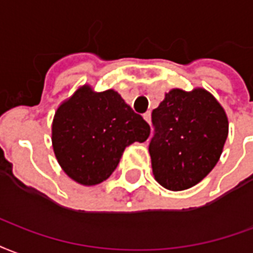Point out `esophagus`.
Returning <instances> with one entry per match:
<instances>
[{
	"label": "esophagus",
	"instance_id": "esophagus-1",
	"mask_svg": "<svg viewBox=\"0 0 253 253\" xmlns=\"http://www.w3.org/2000/svg\"><path fill=\"white\" fill-rule=\"evenodd\" d=\"M144 119H145V121L148 123V124H151V112H145Z\"/></svg>",
	"mask_w": 253,
	"mask_h": 253
}]
</instances>
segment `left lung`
<instances>
[{"instance_id":"1","label":"left lung","mask_w":253,"mask_h":253,"mask_svg":"<svg viewBox=\"0 0 253 253\" xmlns=\"http://www.w3.org/2000/svg\"><path fill=\"white\" fill-rule=\"evenodd\" d=\"M149 141L155 179L180 191L197 185L214 169L228 137L224 109L206 90L174 88L152 110Z\"/></svg>"}]
</instances>
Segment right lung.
I'll use <instances>...</instances> for the list:
<instances>
[{"instance_id": "right-lung-1", "label": "right lung", "mask_w": 253, "mask_h": 253, "mask_svg": "<svg viewBox=\"0 0 253 253\" xmlns=\"http://www.w3.org/2000/svg\"><path fill=\"white\" fill-rule=\"evenodd\" d=\"M148 123L114 90L81 87L59 106L52 145L64 172L81 185H98L117 169L124 149L148 139Z\"/></svg>"}]
</instances>
